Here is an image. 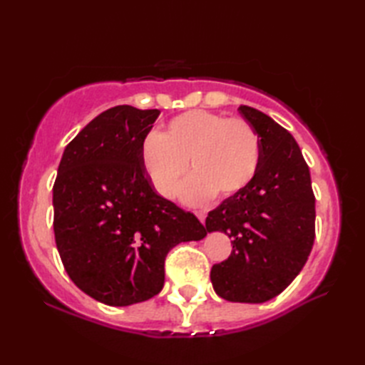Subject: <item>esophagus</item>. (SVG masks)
Wrapping results in <instances>:
<instances>
[{
	"instance_id": "1",
	"label": "esophagus",
	"mask_w": 365,
	"mask_h": 365,
	"mask_svg": "<svg viewBox=\"0 0 365 365\" xmlns=\"http://www.w3.org/2000/svg\"><path fill=\"white\" fill-rule=\"evenodd\" d=\"M196 216H197L200 222L205 224V213H202V212H197V213H196Z\"/></svg>"
}]
</instances>
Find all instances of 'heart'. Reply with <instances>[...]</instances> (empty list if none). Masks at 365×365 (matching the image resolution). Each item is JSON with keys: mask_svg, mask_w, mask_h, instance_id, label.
Wrapping results in <instances>:
<instances>
[{"mask_svg": "<svg viewBox=\"0 0 365 365\" xmlns=\"http://www.w3.org/2000/svg\"><path fill=\"white\" fill-rule=\"evenodd\" d=\"M141 161L153 188L166 197L174 195L191 161L196 174L183 185L180 197L202 205L218 192L229 197L251 183L259 169L260 143L246 120L195 110L170 120L168 133L147 131Z\"/></svg>", "mask_w": 365, "mask_h": 365, "instance_id": "obj_1", "label": "heart"}]
</instances>
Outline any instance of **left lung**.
<instances>
[{
    "instance_id": "obj_1",
    "label": "left lung",
    "mask_w": 365,
    "mask_h": 365,
    "mask_svg": "<svg viewBox=\"0 0 365 365\" xmlns=\"http://www.w3.org/2000/svg\"><path fill=\"white\" fill-rule=\"evenodd\" d=\"M240 114L255 130L260 163L251 183L208 213V232L232 240L227 260L210 279L218 297L265 302L292 284L307 262L315 238V196L299 145L284 127L255 108Z\"/></svg>"
}]
</instances>
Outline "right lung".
<instances>
[{"label":"right lung","instance_id":"right-lung-1","mask_svg":"<svg viewBox=\"0 0 365 365\" xmlns=\"http://www.w3.org/2000/svg\"><path fill=\"white\" fill-rule=\"evenodd\" d=\"M158 110L120 105L98 114L61 158L53 187L54 240L73 284L108 306L158 294L168 252L202 240L195 215L157 195L141 141Z\"/></svg>","mask_w":365,"mask_h":365}]
</instances>
